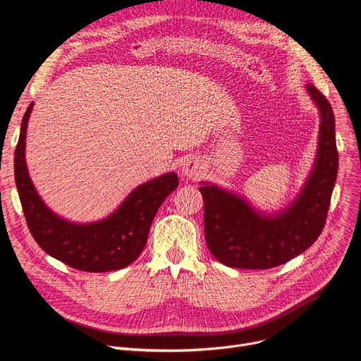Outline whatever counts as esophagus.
Here are the masks:
<instances>
[{
    "instance_id": "esophagus-1",
    "label": "esophagus",
    "mask_w": 361,
    "mask_h": 361,
    "mask_svg": "<svg viewBox=\"0 0 361 361\" xmlns=\"http://www.w3.org/2000/svg\"><path fill=\"white\" fill-rule=\"evenodd\" d=\"M203 166L197 158H187L181 165V176L187 180H196L202 174Z\"/></svg>"
}]
</instances>
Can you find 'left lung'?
<instances>
[{"instance_id":"obj_1","label":"left lung","mask_w":361,"mask_h":361,"mask_svg":"<svg viewBox=\"0 0 361 361\" xmlns=\"http://www.w3.org/2000/svg\"><path fill=\"white\" fill-rule=\"evenodd\" d=\"M306 90L319 111L317 149L305 184L287 206L262 211L238 192L200 181L207 249L225 267L275 268L307 250L324 230L338 174L335 117L313 85Z\"/></svg>"}]
</instances>
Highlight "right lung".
<instances>
[{"mask_svg":"<svg viewBox=\"0 0 361 361\" xmlns=\"http://www.w3.org/2000/svg\"><path fill=\"white\" fill-rule=\"evenodd\" d=\"M33 105H29L22 120L14 154L17 192L33 238L44 252L74 269L109 272L128 267L145 249L159 206L177 188V174L169 171L133 188L117 209L98 221L66 219L48 207L27 171L26 136Z\"/></svg>","mask_w":361,"mask_h":361,"instance_id":"add662e5","label":"right lung"}]
</instances>
